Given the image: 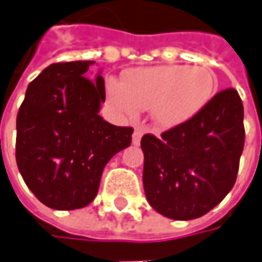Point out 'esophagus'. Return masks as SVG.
<instances>
[{"mask_svg":"<svg viewBox=\"0 0 262 262\" xmlns=\"http://www.w3.org/2000/svg\"><path fill=\"white\" fill-rule=\"evenodd\" d=\"M142 136H143V129H142V127H136L135 132H133V136H132V142H133V145H139Z\"/></svg>","mask_w":262,"mask_h":262,"instance_id":"34e87169","label":"esophagus"}]
</instances>
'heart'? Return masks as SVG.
I'll list each match as a JSON object with an SVG mask.
<instances>
[{
    "label": "heart",
    "mask_w": 262,
    "mask_h": 262,
    "mask_svg": "<svg viewBox=\"0 0 262 262\" xmlns=\"http://www.w3.org/2000/svg\"><path fill=\"white\" fill-rule=\"evenodd\" d=\"M217 91V78L204 67L165 65L124 72L123 82L110 79V103L127 117L150 108L155 124L172 129L187 124L210 104Z\"/></svg>",
    "instance_id": "obj_1"
}]
</instances>
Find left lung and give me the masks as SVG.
I'll return each instance as SVG.
<instances>
[{
    "label": "left lung",
    "instance_id": "1",
    "mask_svg": "<svg viewBox=\"0 0 262 262\" xmlns=\"http://www.w3.org/2000/svg\"><path fill=\"white\" fill-rule=\"evenodd\" d=\"M245 143L238 91L223 90L194 120L145 135L143 188L149 204L174 221H191L221 203L236 181Z\"/></svg>",
    "mask_w": 262,
    "mask_h": 262
}]
</instances>
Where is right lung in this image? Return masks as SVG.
<instances>
[{
  "mask_svg": "<svg viewBox=\"0 0 262 262\" xmlns=\"http://www.w3.org/2000/svg\"><path fill=\"white\" fill-rule=\"evenodd\" d=\"M91 60L53 63L27 86L17 114L15 159L24 183L55 210L85 207L95 199L104 167L130 146L132 127L100 116L101 72L85 77Z\"/></svg>",
  "mask_w": 262,
  "mask_h": 262,
  "instance_id": "obj_1",
  "label": "right lung"
}]
</instances>
